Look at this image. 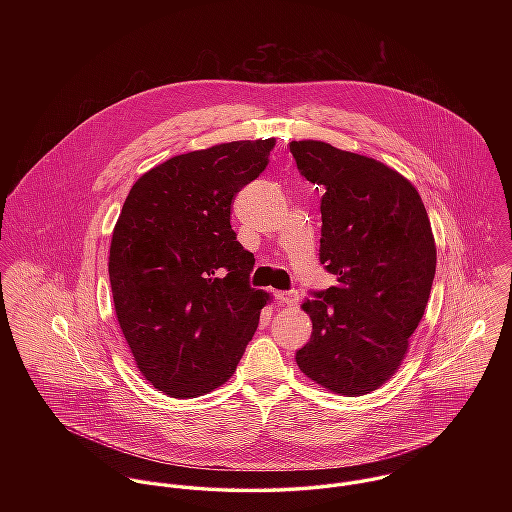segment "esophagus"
Returning a JSON list of instances; mask_svg holds the SVG:
<instances>
[{"label": "esophagus", "mask_w": 512, "mask_h": 512, "mask_svg": "<svg viewBox=\"0 0 512 512\" xmlns=\"http://www.w3.org/2000/svg\"><path fill=\"white\" fill-rule=\"evenodd\" d=\"M276 297H278V301L282 305H295L297 299H299V295H297L295 290H292V292H276Z\"/></svg>", "instance_id": "obj_1"}]
</instances>
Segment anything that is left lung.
Instances as JSON below:
<instances>
[{"label":"left lung","mask_w":512,"mask_h":512,"mask_svg":"<svg viewBox=\"0 0 512 512\" xmlns=\"http://www.w3.org/2000/svg\"><path fill=\"white\" fill-rule=\"evenodd\" d=\"M323 187L319 262L337 286L301 307L313 331L301 372L341 396L380 388L408 353L436 276V242L416 187L388 165L317 140L290 144Z\"/></svg>","instance_id":"obj_1"}]
</instances>
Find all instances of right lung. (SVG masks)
Listing matches in <instances>:
<instances>
[{
    "label": "right lung",
    "instance_id": "obj_1",
    "mask_svg": "<svg viewBox=\"0 0 512 512\" xmlns=\"http://www.w3.org/2000/svg\"><path fill=\"white\" fill-rule=\"evenodd\" d=\"M274 146L244 140L175 155L134 183L114 226L116 317L140 372L171 398L224 384L270 299L250 288L254 256L236 240L230 205Z\"/></svg>",
    "mask_w": 512,
    "mask_h": 512
}]
</instances>
